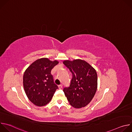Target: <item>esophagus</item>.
Wrapping results in <instances>:
<instances>
[{"mask_svg":"<svg viewBox=\"0 0 132 132\" xmlns=\"http://www.w3.org/2000/svg\"><path fill=\"white\" fill-rule=\"evenodd\" d=\"M58 87H59V88L60 89H62V87H63V86H62V85H59V86H58Z\"/></svg>","mask_w":132,"mask_h":132,"instance_id":"esophagus-1","label":"esophagus"}]
</instances>
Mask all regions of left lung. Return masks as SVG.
<instances>
[{
  "instance_id": "1",
  "label": "left lung",
  "mask_w": 132,
  "mask_h": 132,
  "mask_svg": "<svg viewBox=\"0 0 132 132\" xmlns=\"http://www.w3.org/2000/svg\"><path fill=\"white\" fill-rule=\"evenodd\" d=\"M63 64L72 73V78L68 88L63 91L70 104L79 109L87 105L96 92L98 78L96 70L84 60H65Z\"/></svg>"
}]
</instances>
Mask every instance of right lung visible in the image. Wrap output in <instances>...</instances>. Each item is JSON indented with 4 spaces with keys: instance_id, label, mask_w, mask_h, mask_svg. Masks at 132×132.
I'll list each match as a JSON object with an SVG mask.
<instances>
[{
    "instance_id": "add662e5",
    "label": "right lung",
    "mask_w": 132,
    "mask_h": 132,
    "mask_svg": "<svg viewBox=\"0 0 132 132\" xmlns=\"http://www.w3.org/2000/svg\"><path fill=\"white\" fill-rule=\"evenodd\" d=\"M59 63L47 58L40 59L32 63L24 71V89L27 97L34 105L42 106L48 104L58 89L53 81L51 71Z\"/></svg>"
}]
</instances>
